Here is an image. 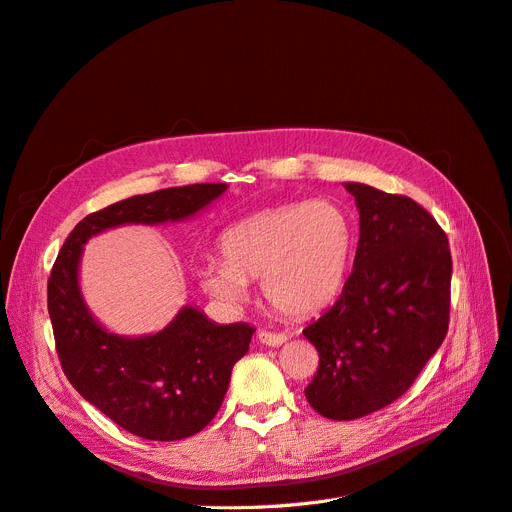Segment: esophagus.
<instances>
[{"mask_svg":"<svg viewBox=\"0 0 512 512\" xmlns=\"http://www.w3.org/2000/svg\"><path fill=\"white\" fill-rule=\"evenodd\" d=\"M257 339H259V343H263V345H270V347H278V345H282L288 337L284 335V332H270V330H259L257 332Z\"/></svg>","mask_w":512,"mask_h":512,"instance_id":"34e87169","label":"esophagus"}]
</instances>
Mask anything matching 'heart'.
<instances>
[{
    "label": "heart",
    "mask_w": 512,
    "mask_h": 512,
    "mask_svg": "<svg viewBox=\"0 0 512 512\" xmlns=\"http://www.w3.org/2000/svg\"><path fill=\"white\" fill-rule=\"evenodd\" d=\"M351 247V219L337 203H286L232 224L219 236L221 259H205L194 274L205 293L230 305L247 301L249 280L261 276L270 305L309 316L339 293Z\"/></svg>",
    "instance_id": "heart-1"
}]
</instances>
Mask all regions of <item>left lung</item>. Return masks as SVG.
Here are the masks:
<instances>
[{
    "instance_id": "left-lung-1",
    "label": "left lung",
    "mask_w": 512,
    "mask_h": 512,
    "mask_svg": "<svg viewBox=\"0 0 512 512\" xmlns=\"http://www.w3.org/2000/svg\"><path fill=\"white\" fill-rule=\"evenodd\" d=\"M360 211L353 270L335 305L303 335L320 366L309 406L332 420L372 414L404 395L448 335V236L412 198L347 182Z\"/></svg>"
}]
</instances>
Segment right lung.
Segmentation results:
<instances>
[{
  "mask_svg": "<svg viewBox=\"0 0 512 512\" xmlns=\"http://www.w3.org/2000/svg\"><path fill=\"white\" fill-rule=\"evenodd\" d=\"M228 190L192 184L125 198L87 215L66 238L48 280V311L66 379L125 431L175 441L203 431L224 402L234 364L249 351L251 324H215L186 305L146 337L108 332L79 288L83 244L123 224H167L196 215Z\"/></svg>",
  "mask_w": 512,
  "mask_h": 512,
  "instance_id": "add662e5",
  "label": "right lung"
}]
</instances>
